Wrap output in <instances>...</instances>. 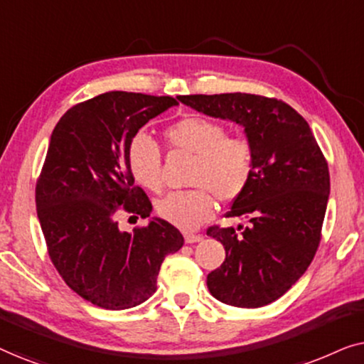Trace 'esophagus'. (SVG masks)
Wrapping results in <instances>:
<instances>
[{"mask_svg": "<svg viewBox=\"0 0 364 364\" xmlns=\"http://www.w3.org/2000/svg\"><path fill=\"white\" fill-rule=\"evenodd\" d=\"M183 238H186V243H197V242H200L203 237L202 235H197V233L186 232V233H183Z\"/></svg>", "mask_w": 364, "mask_h": 364, "instance_id": "1", "label": "esophagus"}]
</instances>
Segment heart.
I'll return each instance as SVG.
<instances>
[{
	"mask_svg": "<svg viewBox=\"0 0 364 364\" xmlns=\"http://www.w3.org/2000/svg\"><path fill=\"white\" fill-rule=\"evenodd\" d=\"M172 149L193 154L188 191L168 193L157 203L164 220L183 230H193L213 215L218 200L232 202L245 191L253 172V147L245 137L227 136L220 122L187 116L164 132ZM127 166L139 186L151 192L164 188L162 151L147 134H137L127 147Z\"/></svg>",
	"mask_w": 364,
	"mask_h": 364,
	"instance_id": "heart-1",
	"label": "heart"
}]
</instances>
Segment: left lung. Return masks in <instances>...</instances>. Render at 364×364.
Returning <instances> with one entry per match:
<instances>
[{
  "instance_id": "1",
  "label": "left lung",
  "mask_w": 364,
  "mask_h": 364,
  "mask_svg": "<svg viewBox=\"0 0 364 364\" xmlns=\"http://www.w3.org/2000/svg\"><path fill=\"white\" fill-rule=\"evenodd\" d=\"M177 99L242 126L252 144V178L227 213L248 225L208 228L225 248V262L208 273L207 287L227 305L265 306L295 285L320 245L330 196L325 156L305 119L278 99L245 92Z\"/></svg>"
}]
</instances>
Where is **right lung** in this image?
Wrapping results in <instances>:
<instances>
[{
	"mask_svg": "<svg viewBox=\"0 0 364 364\" xmlns=\"http://www.w3.org/2000/svg\"><path fill=\"white\" fill-rule=\"evenodd\" d=\"M168 96L111 91L76 104L54 127L36 183V210L53 265L84 300L106 310L141 305L157 290L182 233L152 217L132 233L119 210L147 218L152 203L134 186L127 147L139 129L168 107Z\"/></svg>",
	"mask_w": 364,
	"mask_h": 364,
	"instance_id": "1",
	"label": "right lung"
}]
</instances>
